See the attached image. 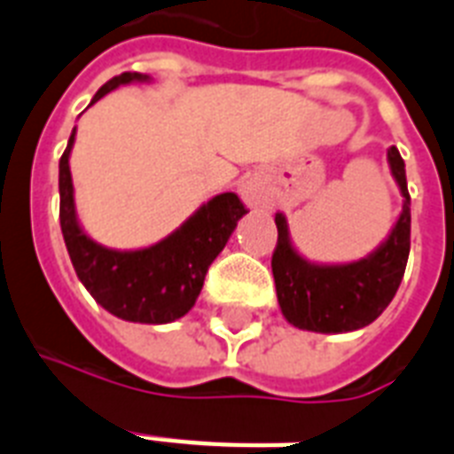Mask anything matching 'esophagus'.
<instances>
[{
    "mask_svg": "<svg viewBox=\"0 0 454 454\" xmlns=\"http://www.w3.org/2000/svg\"><path fill=\"white\" fill-rule=\"evenodd\" d=\"M240 195L249 209H273V200L269 198V192L263 191L254 178H249L240 185Z\"/></svg>",
    "mask_w": 454,
    "mask_h": 454,
    "instance_id": "1",
    "label": "esophagus"
}]
</instances>
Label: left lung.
<instances>
[{
	"mask_svg": "<svg viewBox=\"0 0 454 454\" xmlns=\"http://www.w3.org/2000/svg\"><path fill=\"white\" fill-rule=\"evenodd\" d=\"M388 167L401 188L403 209L387 240L351 263H316L292 245L285 214H276L278 245L273 252L278 303L285 320L299 330L339 334L365 327L381 316L405 273L410 254V192L405 162L395 145L387 151Z\"/></svg>",
	"mask_w": 454,
	"mask_h": 454,
	"instance_id": "8db88e82",
	"label": "left lung"
}]
</instances>
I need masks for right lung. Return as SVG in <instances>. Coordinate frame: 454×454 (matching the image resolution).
<instances>
[{"instance_id":"obj_1","label":"right lung","mask_w":454,"mask_h":454,"mask_svg":"<svg viewBox=\"0 0 454 454\" xmlns=\"http://www.w3.org/2000/svg\"><path fill=\"white\" fill-rule=\"evenodd\" d=\"M131 82H151L144 73H122L103 84L89 106ZM74 131L59 162L60 231L74 273L87 292L115 317L129 323L164 325L184 317L195 306L207 269L226 247L238 221L247 214L235 192L214 195L181 226L151 247L113 249L91 240L74 209L70 151Z\"/></svg>"}]
</instances>
